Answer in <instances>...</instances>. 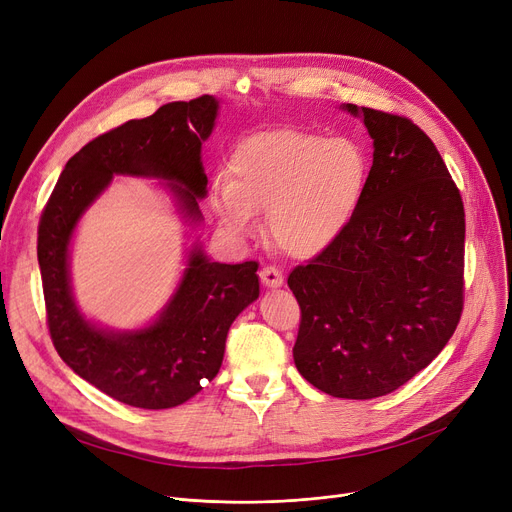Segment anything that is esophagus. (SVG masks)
<instances>
[{
	"label": "esophagus",
	"mask_w": 512,
	"mask_h": 512,
	"mask_svg": "<svg viewBox=\"0 0 512 512\" xmlns=\"http://www.w3.org/2000/svg\"><path fill=\"white\" fill-rule=\"evenodd\" d=\"M259 276H261V282H263L267 288H280V286L284 284L282 272L278 270V267H274V265L263 267Z\"/></svg>",
	"instance_id": "esophagus-1"
}]
</instances>
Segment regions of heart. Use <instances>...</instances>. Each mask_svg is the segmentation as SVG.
Instances as JSON below:
<instances>
[{"instance_id":"heart-1","label":"heart","mask_w":512,"mask_h":512,"mask_svg":"<svg viewBox=\"0 0 512 512\" xmlns=\"http://www.w3.org/2000/svg\"><path fill=\"white\" fill-rule=\"evenodd\" d=\"M230 176L213 186L220 222L236 236H251L257 213H265L276 247L311 259L355 215L367 184V157L351 139L282 128L240 143Z\"/></svg>"}]
</instances>
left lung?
Returning a JSON list of instances; mask_svg holds the SVG:
<instances>
[{"label": "left lung", "instance_id": "8db88e82", "mask_svg": "<svg viewBox=\"0 0 512 512\" xmlns=\"http://www.w3.org/2000/svg\"><path fill=\"white\" fill-rule=\"evenodd\" d=\"M373 139L361 203L332 245L297 265L294 365L317 390L367 400L432 363L463 311L465 209L436 145L411 120L344 103Z\"/></svg>", "mask_w": 512, "mask_h": 512}]
</instances>
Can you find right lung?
<instances>
[{"label":"right lung","instance_id":"add662e5","mask_svg":"<svg viewBox=\"0 0 512 512\" xmlns=\"http://www.w3.org/2000/svg\"><path fill=\"white\" fill-rule=\"evenodd\" d=\"M218 110L213 95L172 101L101 134L68 159L41 215L37 257L53 346L76 375L130 407H178L218 375L232 321L259 299V263L211 261L195 240L174 294L151 324L112 330L76 305L72 236L114 176L164 182L180 218L199 228V201L207 197L201 145Z\"/></svg>","mask_w":512,"mask_h":512}]
</instances>
